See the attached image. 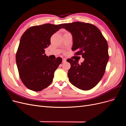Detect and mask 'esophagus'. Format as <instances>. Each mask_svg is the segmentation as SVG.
I'll list each match as a JSON object with an SVG mask.
<instances>
[{
	"instance_id": "1",
	"label": "esophagus",
	"mask_w": 126,
	"mask_h": 126,
	"mask_svg": "<svg viewBox=\"0 0 126 126\" xmlns=\"http://www.w3.org/2000/svg\"><path fill=\"white\" fill-rule=\"evenodd\" d=\"M66 62V59L65 58H63V62L64 63V62Z\"/></svg>"
}]
</instances>
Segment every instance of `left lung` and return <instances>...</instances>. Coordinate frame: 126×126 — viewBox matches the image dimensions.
<instances>
[{"label":"left lung","instance_id":"obj_1","mask_svg":"<svg viewBox=\"0 0 126 126\" xmlns=\"http://www.w3.org/2000/svg\"><path fill=\"white\" fill-rule=\"evenodd\" d=\"M62 28L71 32L73 38L72 50L75 55H82L83 62L68 59L71 67L68 70L69 81L78 88L88 90L93 88L104 76L109 60L107 40L96 26L76 21L63 24Z\"/></svg>","mask_w":126,"mask_h":126}]
</instances>
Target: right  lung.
Listing matches in <instances>:
<instances>
[{
	"label": "right lung",
	"mask_w": 126,
	"mask_h": 126,
	"mask_svg": "<svg viewBox=\"0 0 126 126\" xmlns=\"http://www.w3.org/2000/svg\"><path fill=\"white\" fill-rule=\"evenodd\" d=\"M62 25L46 24L32 26L22 35L16 60L20 79L28 89L40 91L51 83L62 58L48 59L45 49L50 45L51 37Z\"/></svg>",
	"instance_id": "obj_1"
}]
</instances>
